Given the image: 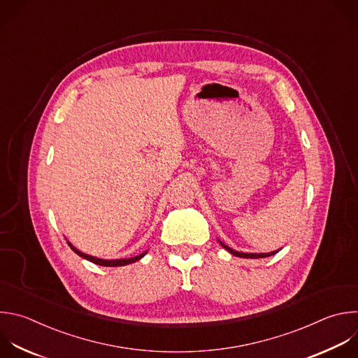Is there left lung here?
<instances>
[{"label": "left lung", "instance_id": "left-lung-1", "mask_svg": "<svg viewBox=\"0 0 358 358\" xmlns=\"http://www.w3.org/2000/svg\"><path fill=\"white\" fill-rule=\"evenodd\" d=\"M217 242L220 243V246L224 249V250H227L230 255H233V256H236V257H242V259H264V257H270V256H273V255H275V253H278L280 250H275V252H270V253H243V252H236V250H233V249H230L229 246H226L223 242H220L219 239H217Z\"/></svg>", "mask_w": 358, "mask_h": 358}]
</instances>
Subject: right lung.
Instances as JSON below:
<instances>
[{
	"label": "right lung",
	"instance_id": "add662e5",
	"mask_svg": "<svg viewBox=\"0 0 358 358\" xmlns=\"http://www.w3.org/2000/svg\"><path fill=\"white\" fill-rule=\"evenodd\" d=\"M69 243V246H70V249L76 253V255H78L80 257H83V259H85V260H88V262H91V263H94V264H98V266H103V267H121V266H128V264H132V263H136V262H139L142 257H145V255H148V250L146 252H143V253H141L139 256H135V257H131V259H116V260H103V259H98V257H94V256H90V255H85V253H83V252H80L78 249H76L70 242H67Z\"/></svg>",
	"mask_w": 358,
	"mask_h": 358
}]
</instances>
